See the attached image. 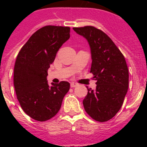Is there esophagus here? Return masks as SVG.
<instances>
[{"label": "esophagus", "mask_w": 147, "mask_h": 147, "mask_svg": "<svg viewBox=\"0 0 147 147\" xmlns=\"http://www.w3.org/2000/svg\"><path fill=\"white\" fill-rule=\"evenodd\" d=\"M77 84H76V83H75V82H71V88H75V87H76L77 86Z\"/></svg>", "instance_id": "esophagus-1"}]
</instances>
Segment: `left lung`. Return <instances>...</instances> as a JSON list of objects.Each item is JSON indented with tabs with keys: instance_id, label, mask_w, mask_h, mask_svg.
I'll list each match as a JSON object with an SVG mask.
<instances>
[{
	"instance_id": "8db88e82",
	"label": "left lung",
	"mask_w": 147,
	"mask_h": 147,
	"mask_svg": "<svg viewBox=\"0 0 147 147\" xmlns=\"http://www.w3.org/2000/svg\"><path fill=\"white\" fill-rule=\"evenodd\" d=\"M88 40L91 52L90 72L96 82V90L88 88L84 108L93 119L107 121L119 111L129 85L125 58L113 40L93 26L73 28Z\"/></svg>"
}]
</instances>
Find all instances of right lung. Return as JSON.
Here are the masks:
<instances>
[{"label":"right lung","instance_id":"right-lung-1","mask_svg":"<svg viewBox=\"0 0 147 147\" xmlns=\"http://www.w3.org/2000/svg\"><path fill=\"white\" fill-rule=\"evenodd\" d=\"M69 38L70 27L46 26L34 32L18 53L14 86L22 109L34 120L45 121L54 117L69 90L67 82L49 85L47 81L50 65Z\"/></svg>","mask_w":147,"mask_h":147}]
</instances>
